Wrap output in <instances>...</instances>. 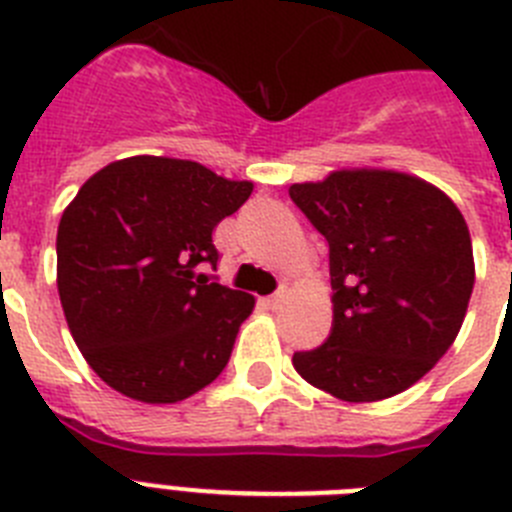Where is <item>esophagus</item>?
I'll return each instance as SVG.
<instances>
[{
	"mask_svg": "<svg viewBox=\"0 0 512 512\" xmlns=\"http://www.w3.org/2000/svg\"><path fill=\"white\" fill-rule=\"evenodd\" d=\"M282 302H284V292H277V295L266 297L264 305H266V307H271V310H277V307L282 305Z\"/></svg>",
	"mask_w": 512,
	"mask_h": 512,
	"instance_id": "34e87169",
	"label": "esophagus"
}]
</instances>
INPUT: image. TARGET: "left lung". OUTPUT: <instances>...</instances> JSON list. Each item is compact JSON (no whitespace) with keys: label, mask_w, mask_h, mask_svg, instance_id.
<instances>
[{"label":"left lung","mask_w":512,"mask_h":512,"mask_svg":"<svg viewBox=\"0 0 512 512\" xmlns=\"http://www.w3.org/2000/svg\"><path fill=\"white\" fill-rule=\"evenodd\" d=\"M289 197L330 248L333 328L292 364L343 402L400 395L451 348L474 287L469 228L438 187L405 171L338 169Z\"/></svg>","instance_id":"8db88e82"}]
</instances>
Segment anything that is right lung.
Wrapping results in <instances>:
<instances>
[{
	"mask_svg": "<svg viewBox=\"0 0 512 512\" xmlns=\"http://www.w3.org/2000/svg\"><path fill=\"white\" fill-rule=\"evenodd\" d=\"M251 182L197 161L130 156L89 176L58 223V295L97 377L130 400L169 405L223 372L253 295L212 282V230Z\"/></svg>",
	"mask_w": 512,
	"mask_h": 512,
	"instance_id": "obj_1",
	"label": "right lung"
}]
</instances>
